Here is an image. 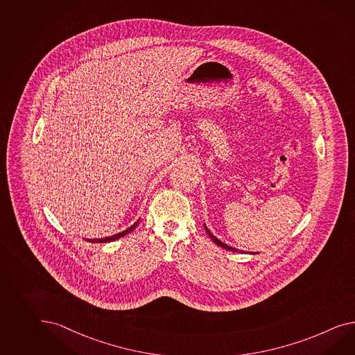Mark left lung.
<instances>
[{"label":"left lung","mask_w":355,"mask_h":355,"mask_svg":"<svg viewBox=\"0 0 355 355\" xmlns=\"http://www.w3.org/2000/svg\"><path fill=\"white\" fill-rule=\"evenodd\" d=\"M203 227L206 229V232H207V234H209V238L212 239V242L214 243H216V245H220V247H223V248H225V250H229V251H233V252H247V251H241V250H236L234 247H232V245H227V243H224V242H221L218 238L214 236L211 232H209V227H206V224H203ZM247 254H259V252H247Z\"/></svg>","instance_id":"1"}]
</instances>
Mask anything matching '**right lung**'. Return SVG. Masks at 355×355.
<instances>
[{
  "instance_id": "1",
  "label": "right lung",
  "mask_w": 355,
  "mask_h": 355,
  "mask_svg": "<svg viewBox=\"0 0 355 355\" xmlns=\"http://www.w3.org/2000/svg\"><path fill=\"white\" fill-rule=\"evenodd\" d=\"M139 221H140V218H137V221H135L131 227H128V229H125V230H122V232H119V233H116V234H113V236H105V238H95V239H90V238H89V239H86V241H87V242H92V243H107V242L116 241V239H119L121 236H126L130 232H132V230L137 227Z\"/></svg>"
}]
</instances>
